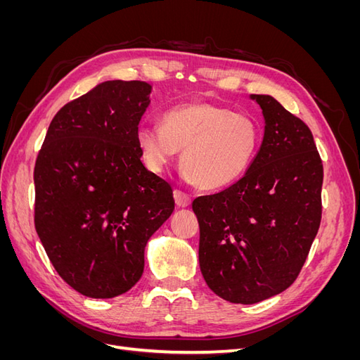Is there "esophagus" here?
<instances>
[{
    "instance_id": "obj_1",
    "label": "esophagus",
    "mask_w": 360,
    "mask_h": 360,
    "mask_svg": "<svg viewBox=\"0 0 360 360\" xmlns=\"http://www.w3.org/2000/svg\"><path fill=\"white\" fill-rule=\"evenodd\" d=\"M174 200H176L177 207H188L191 204V197L183 191H174Z\"/></svg>"
}]
</instances>
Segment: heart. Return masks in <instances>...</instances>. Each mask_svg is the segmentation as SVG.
Returning <instances> with one entry per match:
<instances>
[{
    "label": "heart",
    "instance_id": "obj_1",
    "mask_svg": "<svg viewBox=\"0 0 360 360\" xmlns=\"http://www.w3.org/2000/svg\"><path fill=\"white\" fill-rule=\"evenodd\" d=\"M136 143L146 167L160 174L181 151V176L204 189L240 180L261 143L254 117L209 102L177 105L162 115V127L141 126Z\"/></svg>",
    "mask_w": 360,
    "mask_h": 360
}]
</instances>
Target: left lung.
<instances>
[{
	"mask_svg": "<svg viewBox=\"0 0 360 360\" xmlns=\"http://www.w3.org/2000/svg\"><path fill=\"white\" fill-rule=\"evenodd\" d=\"M264 138L245 176L193 200L200 269L209 288L250 304L287 290L307 261L321 221L323 163L309 127L267 94H250Z\"/></svg>",
	"mask_w": 360,
	"mask_h": 360,
	"instance_id": "1",
	"label": "left lung"
}]
</instances>
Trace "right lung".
<instances>
[{"label": "right lung", "instance_id": "add662e5", "mask_svg": "<svg viewBox=\"0 0 360 360\" xmlns=\"http://www.w3.org/2000/svg\"><path fill=\"white\" fill-rule=\"evenodd\" d=\"M144 81H106L52 118L34 167V225L52 266L86 297L111 299L144 271L148 238L174 210L171 184L141 162Z\"/></svg>", "mask_w": 360, "mask_h": 360}]
</instances>
